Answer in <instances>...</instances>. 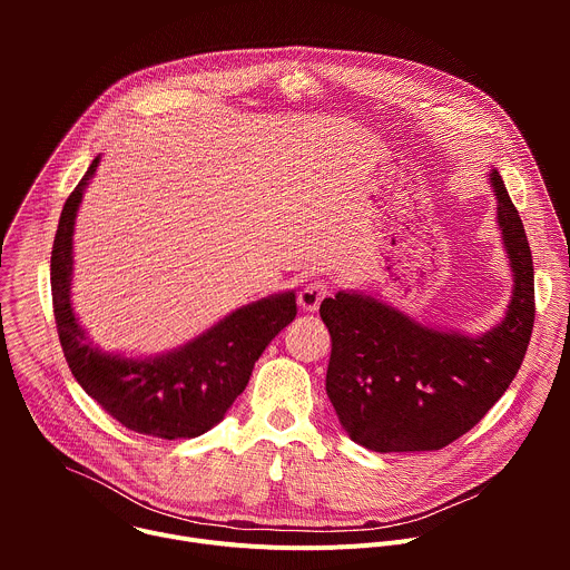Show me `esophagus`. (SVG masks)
<instances>
[{"label":"esophagus","mask_w":570,"mask_h":570,"mask_svg":"<svg viewBox=\"0 0 570 570\" xmlns=\"http://www.w3.org/2000/svg\"><path fill=\"white\" fill-rule=\"evenodd\" d=\"M330 295V284L324 279H315L311 284H306L299 295H297V304L302 306V311L306 313H315L320 308V302Z\"/></svg>","instance_id":"esophagus-1"}]
</instances>
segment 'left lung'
<instances>
[{"label": "left lung", "mask_w": 570, "mask_h": 570, "mask_svg": "<svg viewBox=\"0 0 570 570\" xmlns=\"http://www.w3.org/2000/svg\"><path fill=\"white\" fill-rule=\"evenodd\" d=\"M514 293L478 338L429 330L358 293L320 304L332 334L327 394L350 438L379 453L438 451L471 431L514 381L534 327V268L521 216L492 169Z\"/></svg>", "instance_id": "1"}]
</instances>
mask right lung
Segmentation results:
<instances>
[{
    "label": "right lung",
    "mask_w": 570,
    "mask_h": 570,
    "mask_svg": "<svg viewBox=\"0 0 570 570\" xmlns=\"http://www.w3.org/2000/svg\"><path fill=\"white\" fill-rule=\"evenodd\" d=\"M97 167L99 157L65 200L51 250L53 315L67 365L80 387L126 429L165 440L198 438L225 417L246 390L262 352L293 322L295 293L236 308L165 356L126 358L99 352L80 330L69 299L73 220Z\"/></svg>",
    "instance_id": "obj_1"
}]
</instances>
